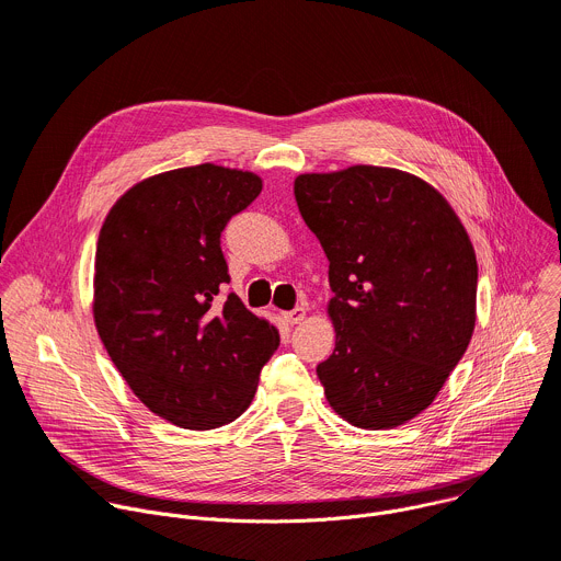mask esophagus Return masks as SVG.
Returning <instances> with one entry per match:
<instances>
[{
	"label": "esophagus",
	"instance_id": "obj_1",
	"mask_svg": "<svg viewBox=\"0 0 561 561\" xmlns=\"http://www.w3.org/2000/svg\"><path fill=\"white\" fill-rule=\"evenodd\" d=\"M305 317H307V309H305V307H294V309H289V312H285V314H283L285 323H289V325H298V323H302V321H305Z\"/></svg>",
	"mask_w": 561,
	"mask_h": 561
}]
</instances>
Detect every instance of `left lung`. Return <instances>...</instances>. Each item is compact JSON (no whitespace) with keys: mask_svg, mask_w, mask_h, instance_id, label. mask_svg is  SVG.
Wrapping results in <instances>:
<instances>
[{"mask_svg":"<svg viewBox=\"0 0 561 561\" xmlns=\"http://www.w3.org/2000/svg\"><path fill=\"white\" fill-rule=\"evenodd\" d=\"M294 196L330 261L336 347L317 367L328 403L363 430L408 423L437 399L474 332L466 227L430 182L392 167L300 173Z\"/></svg>","mask_w":561,"mask_h":561,"instance_id":"8db88e82","label":"left lung"}]
</instances>
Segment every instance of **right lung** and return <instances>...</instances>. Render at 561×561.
Returning a JSON list of instances; mask_svg holds the SVG:
<instances>
[{
	"mask_svg": "<svg viewBox=\"0 0 561 561\" xmlns=\"http://www.w3.org/2000/svg\"><path fill=\"white\" fill-rule=\"evenodd\" d=\"M263 190L254 171L196 164L149 175L108 209L95 249L93 321L134 394L164 421L211 430L252 403L276 325L229 283L220 231Z\"/></svg>",
	"mask_w": 561,
	"mask_h": 561,
	"instance_id": "right-lung-1",
	"label": "right lung"
}]
</instances>
